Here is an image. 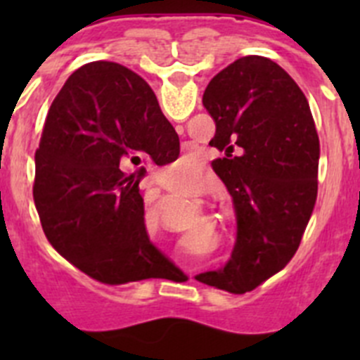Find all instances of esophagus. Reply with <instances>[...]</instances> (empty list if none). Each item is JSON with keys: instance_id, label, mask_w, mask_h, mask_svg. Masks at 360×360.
I'll use <instances>...</instances> for the list:
<instances>
[{"instance_id": "34e87169", "label": "esophagus", "mask_w": 360, "mask_h": 360, "mask_svg": "<svg viewBox=\"0 0 360 360\" xmlns=\"http://www.w3.org/2000/svg\"><path fill=\"white\" fill-rule=\"evenodd\" d=\"M176 129H182V126H176Z\"/></svg>"}]
</instances>
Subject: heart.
I'll return each mask as SVG.
<instances>
[{
  "label": "heart",
  "mask_w": 360,
  "mask_h": 360,
  "mask_svg": "<svg viewBox=\"0 0 360 360\" xmlns=\"http://www.w3.org/2000/svg\"><path fill=\"white\" fill-rule=\"evenodd\" d=\"M176 167L182 171L184 176H191V174H195L196 169H198V165H196L195 160H191V158H182V160L178 162Z\"/></svg>",
  "instance_id": "1"
}]
</instances>
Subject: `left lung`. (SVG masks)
Wrapping results in <instances>:
<instances>
[{"label": "left lung", "instance_id": "8db88e82", "mask_svg": "<svg viewBox=\"0 0 360 360\" xmlns=\"http://www.w3.org/2000/svg\"><path fill=\"white\" fill-rule=\"evenodd\" d=\"M203 106L216 122L212 169L231 193L238 240L221 270L198 276L245 294L292 259L317 198L319 139L310 106L278 63L247 56L211 79Z\"/></svg>", "mask_w": 360, "mask_h": 360}]
</instances>
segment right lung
<instances>
[{
  "mask_svg": "<svg viewBox=\"0 0 360 360\" xmlns=\"http://www.w3.org/2000/svg\"><path fill=\"white\" fill-rule=\"evenodd\" d=\"M180 141L148 82L117 63H88L53 98L36 153L34 202L44 236L104 285L178 272L151 245L139 182L176 160Z\"/></svg>",
  "mask_w": 360,
  "mask_h": 360,
  "instance_id": "obj_1",
  "label": "right lung"
}]
</instances>
